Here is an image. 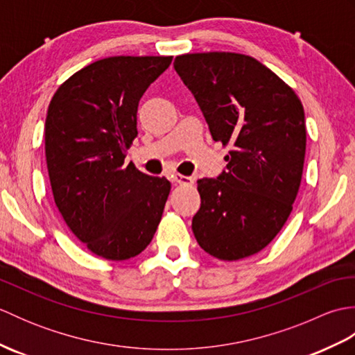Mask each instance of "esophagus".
<instances>
[{"mask_svg":"<svg viewBox=\"0 0 355 355\" xmlns=\"http://www.w3.org/2000/svg\"><path fill=\"white\" fill-rule=\"evenodd\" d=\"M172 180L178 184H192L193 180L191 177H186V175H182V173H173L172 175Z\"/></svg>","mask_w":355,"mask_h":355,"instance_id":"34e87169","label":"esophagus"}]
</instances>
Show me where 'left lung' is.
I'll list each match as a JSON object with an SVG mask.
<instances>
[{
    "instance_id": "obj_1",
    "label": "left lung",
    "mask_w": 355,
    "mask_h": 355,
    "mask_svg": "<svg viewBox=\"0 0 355 355\" xmlns=\"http://www.w3.org/2000/svg\"><path fill=\"white\" fill-rule=\"evenodd\" d=\"M215 141L230 145L225 171L198 180L192 230L223 261L261 252L284 227L302 180L306 130L296 93L252 56L229 51L177 56Z\"/></svg>"
}]
</instances>
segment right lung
Instances as JSON below:
<instances>
[{
	"label": "right lung",
	"mask_w": 355,
	"mask_h": 355,
	"mask_svg": "<svg viewBox=\"0 0 355 355\" xmlns=\"http://www.w3.org/2000/svg\"><path fill=\"white\" fill-rule=\"evenodd\" d=\"M172 56H112L58 88L45 119V158L55 202L88 250L111 261L153 241L171 192L125 157L137 137V108Z\"/></svg>",
	"instance_id": "right-lung-1"
}]
</instances>
